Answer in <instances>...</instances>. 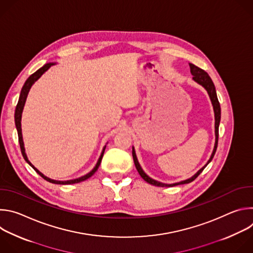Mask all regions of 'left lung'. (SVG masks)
<instances>
[{
    "instance_id": "obj_1",
    "label": "left lung",
    "mask_w": 253,
    "mask_h": 253,
    "mask_svg": "<svg viewBox=\"0 0 253 253\" xmlns=\"http://www.w3.org/2000/svg\"><path fill=\"white\" fill-rule=\"evenodd\" d=\"M189 67H190V72L191 74L193 76V80L198 83L199 85H201L208 93L209 95V98H210V101L212 103V106H213V111H214V119H215V143H214V148H213V151H212V154L209 158V160L207 161V163L201 168L199 169L192 177L186 179V180H182V181L180 182H176V183H171V184H167V183H162L160 181H157V180L155 179H152L151 177H149L145 172L143 171L142 167L140 166L139 162H138V159H137V156H136V152H135V149L134 147H132V155H133V160H134V163H135V166H136V169L138 171V173L140 174V176L145 180L146 182H148L149 184H152L154 186H158V187H172V186H176V185H179V184H185V183H189V182H192L193 180L203 171V169L208 165V163H210V161L212 160L215 152H216V148H217V143H218V128H219V123H220V117H221V109H220V104L218 102V99H217V95H216V90H215V86L211 80V78L209 77V75L206 73V72L200 68H198L197 66L189 63Z\"/></svg>"
}]
</instances>
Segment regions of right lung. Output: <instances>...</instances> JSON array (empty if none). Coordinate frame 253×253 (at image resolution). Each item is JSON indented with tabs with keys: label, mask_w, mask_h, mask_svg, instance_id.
I'll list each match as a JSON object with an SVG mask.
<instances>
[{
	"label": "right lung",
	"mask_w": 253,
	"mask_h": 253,
	"mask_svg": "<svg viewBox=\"0 0 253 253\" xmlns=\"http://www.w3.org/2000/svg\"><path fill=\"white\" fill-rule=\"evenodd\" d=\"M56 63H47L45 64L42 68H40L39 70H37L35 72L34 74H32L28 79L27 81L25 82L22 90H21V94H20V97H19V101H18V104L16 106V110H15V124H16V128H17V131H18V136H19V143H20V147H21V152H22V155L24 157V159L26 160V162L36 171L37 172L41 177H43L45 180H47V181L51 182V183H54V184H74V183H79V182H82L84 181V180L90 178L96 171L97 169L99 168L100 166V163L102 161V158H103V155H104V151H105V148H106V145L103 147V150L101 152V155L95 165V167L89 172L87 173L86 175L82 176V177H79V178H76V179H72V180H67V181H59V180H54V179H51L47 176H45L42 172H40L37 168H36L28 159L27 157V154L25 152V147H24V141H23V135H22V127H21V120H22V113H23V109H24V106H25V103H26V100H27V96L29 94V91L31 89V87L33 86V84L37 81L45 72L53 65H55Z\"/></svg>",
	"instance_id": "right-lung-1"
}]
</instances>
